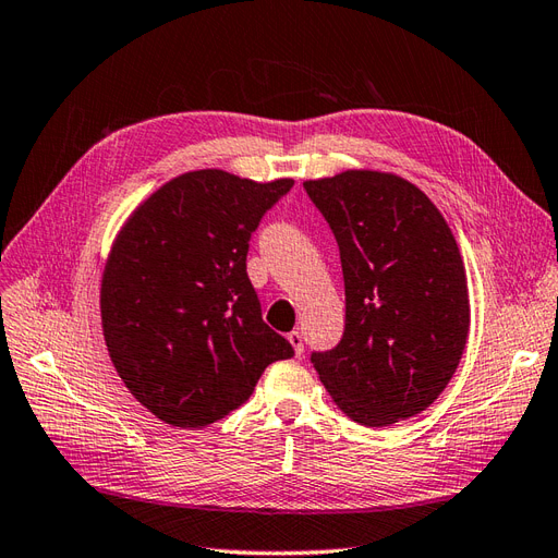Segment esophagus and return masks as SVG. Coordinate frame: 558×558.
Returning <instances> with one entry per match:
<instances>
[{
    "label": "esophagus",
    "instance_id": "34e87169",
    "mask_svg": "<svg viewBox=\"0 0 558 558\" xmlns=\"http://www.w3.org/2000/svg\"><path fill=\"white\" fill-rule=\"evenodd\" d=\"M288 341L292 343L296 355H304V333H301V331H290L288 333Z\"/></svg>",
    "mask_w": 558,
    "mask_h": 558
}]
</instances>
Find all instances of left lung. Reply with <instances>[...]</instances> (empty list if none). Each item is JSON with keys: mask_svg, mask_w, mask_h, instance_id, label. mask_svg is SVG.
<instances>
[{"mask_svg": "<svg viewBox=\"0 0 558 558\" xmlns=\"http://www.w3.org/2000/svg\"><path fill=\"white\" fill-rule=\"evenodd\" d=\"M337 238L345 327L311 355L345 416L369 427L433 404L470 331L465 266L447 219L418 186L390 172L345 170L304 182Z\"/></svg>", "mask_w": 558, "mask_h": 558, "instance_id": "left-lung-1", "label": "left lung"}]
</instances>
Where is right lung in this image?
Wrapping results in <instances>:
<instances>
[{
    "mask_svg": "<svg viewBox=\"0 0 558 558\" xmlns=\"http://www.w3.org/2000/svg\"><path fill=\"white\" fill-rule=\"evenodd\" d=\"M294 180L225 170L170 180L119 231L102 276L109 357L135 400L174 427H205L245 404L292 343L262 320L250 238Z\"/></svg>",
    "mask_w": 558,
    "mask_h": 558,
    "instance_id": "right-lung-1",
    "label": "right lung"
}]
</instances>
